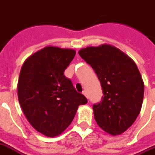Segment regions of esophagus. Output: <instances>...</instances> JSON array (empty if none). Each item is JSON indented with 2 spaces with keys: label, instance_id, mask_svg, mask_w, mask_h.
<instances>
[{
  "label": "esophagus",
  "instance_id": "34e87169",
  "mask_svg": "<svg viewBox=\"0 0 155 155\" xmlns=\"http://www.w3.org/2000/svg\"><path fill=\"white\" fill-rule=\"evenodd\" d=\"M83 94H84V95H85V96H86L87 98V94L86 91H83Z\"/></svg>",
  "mask_w": 155,
  "mask_h": 155
}]
</instances>
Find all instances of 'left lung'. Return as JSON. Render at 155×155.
I'll list each match as a JSON object with an SVG mask.
<instances>
[{
  "mask_svg": "<svg viewBox=\"0 0 155 155\" xmlns=\"http://www.w3.org/2000/svg\"><path fill=\"white\" fill-rule=\"evenodd\" d=\"M79 54L94 69L104 93L93 105L95 121L108 134H122L135 121L143 104L144 84L135 63L109 45L87 47Z\"/></svg>",
  "mask_w": 155,
  "mask_h": 155,
  "instance_id": "obj_1",
  "label": "left lung"
}]
</instances>
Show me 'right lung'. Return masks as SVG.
Here are the masks:
<instances>
[{"label": "right lung", "instance_id": "obj_1", "mask_svg": "<svg viewBox=\"0 0 155 155\" xmlns=\"http://www.w3.org/2000/svg\"><path fill=\"white\" fill-rule=\"evenodd\" d=\"M75 51L48 46L28 58L17 85L19 103L37 131L48 137L61 134L73 120L78 107L87 103L64 71Z\"/></svg>", "mask_w": 155, "mask_h": 155}]
</instances>
